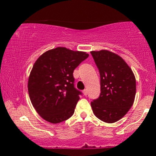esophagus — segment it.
Instances as JSON below:
<instances>
[{
	"label": "esophagus",
	"instance_id": "1",
	"mask_svg": "<svg viewBox=\"0 0 156 156\" xmlns=\"http://www.w3.org/2000/svg\"><path fill=\"white\" fill-rule=\"evenodd\" d=\"M83 93L84 95L87 96V94H88V92H87V89H84V90L83 91Z\"/></svg>",
	"mask_w": 156,
	"mask_h": 156
}]
</instances>
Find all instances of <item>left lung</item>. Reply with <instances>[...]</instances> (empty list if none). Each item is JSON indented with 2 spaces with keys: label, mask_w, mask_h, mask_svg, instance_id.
<instances>
[{
  "label": "left lung",
  "mask_w": 156,
  "mask_h": 156,
  "mask_svg": "<svg viewBox=\"0 0 156 156\" xmlns=\"http://www.w3.org/2000/svg\"><path fill=\"white\" fill-rule=\"evenodd\" d=\"M101 76V94L91 102L92 111L105 122H115L133 105L136 78L131 69L120 56L105 51L91 52Z\"/></svg>",
  "instance_id": "1"
}]
</instances>
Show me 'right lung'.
<instances>
[{"instance_id":"right-lung-1","label":"right lung","mask_w":156,"mask_h":156,"mask_svg":"<svg viewBox=\"0 0 156 156\" xmlns=\"http://www.w3.org/2000/svg\"><path fill=\"white\" fill-rule=\"evenodd\" d=\"M85 52L58 47L39 57L34 64L28 89L32 105L46 121L62 122L74 114L79 95L73 71L88 58Z\"/></svg>"}]
</instances>
